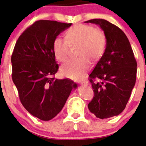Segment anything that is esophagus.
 <instances>
[{"label":"esophagus","instance_id":"obj_1","mask_svg":"<svg viewBox=\"0 0 146 146\" xmlns=\"http://www.w3.org/2000/svg\"><path fill=\"white\" fill-rule=\"evenodd\" d=\"M81 84L82 85H88V81H81Z\"/></svg>","mask_w":146,"mask_h":146}]
</instances>
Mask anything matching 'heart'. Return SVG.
I'll return each instance as SVG.
<instances>
[{"label": "heart", "mask_w": 146, "mask_h": 146, "mask_svg": "<svg viewBox=\"0 0 146 146\" xmlns=\"http://www.w3.org/2000/svg\"><path fill=\"white\" fill-rule=\"evenodd\" d=\"M79 44L78 55L81 57L70 59L61 67L63 76L80 79L83 78L90 68V61L102 56L107 45V38L104 32L88 25H74L66 32V39L57 37L54 40L52 49L57 60L64 62L68 59L70 45Z\"/></svg>", "instance_id": "1"}]
</instances>
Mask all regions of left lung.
Returning <instances> with one entry per match:
<instances>
[{
    "label": "left lung",
    "instance_id": "8db88e82",
    "mask_svg": "<svg viewBox=\"0 0 146 146\" xmlns=\"http://www.w3.org/2000/svg\"><path fill=\"white\" fill-rule=\"evenodd\" d=\"M85 23L99 25L107 38L106 50L89 75L94 97L88 109L104 119L119 115L125 109L137 78V63L128 38L115 25L104 19ZM97 78L101 82H95Z\"/></svg>",
    "mask_w": 146,
    "mask_h": 146
}]
</instances>
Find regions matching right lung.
Returning a JSON list of instances; mask_svg holds the SVG:
<instances>
[{
	"instance_id": "add662e5",
	"label": "right lung",
	"mask_w": 146,
	"mask_h": 146,
	"mask_svg": "<svg viewBox=\"0 0 146 146\" xmlns=\"http://www.w3.org/2000/svg\"><path fill=\"white\" fill-rule=\"evenodd\" d=\"M71 25L56 21H36L19 36L11 54V76L21 104L40 120L55 117L77 86L68 78L53 77L58 69L53 41Z\"/></svg>"
}]
</instances>
